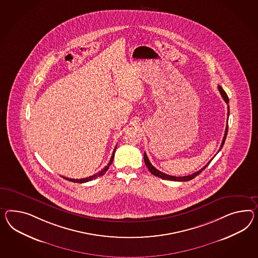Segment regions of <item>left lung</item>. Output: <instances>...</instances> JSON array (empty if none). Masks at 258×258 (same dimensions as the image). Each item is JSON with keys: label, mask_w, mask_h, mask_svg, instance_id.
I'll return each instance as SVG.
<instances>
[{"label": "left lung", "mask_w": 258, "mask_h": 258, "mask_svg": "<svg viewBox=\"0 0 258 258\" xmlns=\"http://www.w3.org/2000/svg\"><path fill=\"white\" fill-rule=\"evenodd\" d=\"M218 90L220 93H221V95H222V97H223V99L225 100V103L228 105V103H229V99H228L227 94H226L225 91H224V89H223L221 86H218ZM227 108H228L227 115L229 116V106H227ZM227 132H228V126L226 125V127H225V136H224V139H223L222 144H221V147H220L218 152L221 151V149L223 148V146L225 144V139H226V136H227ZM144 161H145L146 165H147V167H148V169L150 170V172H151L152 174H153L154 176L158 177V178H164V179H168V180H175V181H188V180H191L192 178H196L198 175H199L201 172L203 171V170L205 169L206 167H207V165H209V164L211 163V161H212V160H211V161H210V162H209V163H208V164H207L203 168H201L200 170H199V171L195 172V173H192L191 175L183 176V177L170 176V175H167V174L163 173V172L159 171L158 169H156V168H155V167L151 164V162H150V160L148 158V156H147L146 152H144Z\"/></svg>", "instance_id": "1"}]
</instances>
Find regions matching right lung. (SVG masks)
Masks as SVG:
<instances>
[{"mask_svg":"<svg viewBox=\"0 0 258 258\" xmlns=\"http://www.w3.org/2000/svg\"><path fill=\"white\" fill-rule=\"evenodd\" d=\"M116 148H117V146L115 147V149H114V151H113L112 155H111V158L109 160V163L107 164V165H106L101 171L98 172V173H96V174H94L93 176H90V177H88V178H80V179H75V178H66V177H62L63 178H66L67 180H69V181H72V182H78V183H84V182H87V181H90V180H93L94 178H97L98 177H101V176H103L105 173H106L107 170H108V168H109V165L112 164L113 159H114V153H115V151H116Z\"/></svg>","mask_w":258,"mask_h":258,"instance_id":"1","label":"right lung"}]
</instances>
